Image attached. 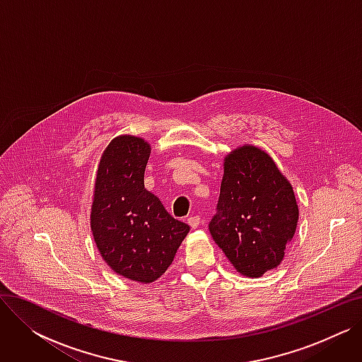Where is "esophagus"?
<instances>
[{"mask_svg":"<svg viewBox=\"0 0 362 362\" xmlns=\"http://www.w3.org/2000/svg\"><path fill=\"white\" fill-rule=\"evenodd\" d=\"M187 223H189V226L192 227V229H197V227L201 223V218H199V216H192V217L187 218Z\"/></svg>","mask_w":362,"mask_h":362,"instance_id":"obj_1","label":"esophagus"}]
</instances>
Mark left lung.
Listing matches in <instances>:
<instances>
[{"label":"left lung","instance_id":"left-lung-1","mask_svg":"<svg viewBox=\"0 0 362 362\" xmlns=\"http://www.w3.org/2000/svg\"><path fill=\"white\" fill-rule=\"evenodd\" d=\"M210 233L235 270L261 277L283 261L298 226L293 187L264 149L245 144L224 157Z\"/></svg>","mask_w":362,"mask_h":362}]
</instances>
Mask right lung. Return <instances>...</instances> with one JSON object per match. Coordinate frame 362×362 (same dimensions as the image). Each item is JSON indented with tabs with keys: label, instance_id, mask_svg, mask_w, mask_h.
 <instances>
[{
	"label": "right lung",
	"instance_id": "obj_1",
	"mask_svg": "<svg viewBox=\"0 0 362 362\" xmlns=\"http://www.w3.org/2000/svg\"><path fill=\"white\" fill-rule=\"evenodd\" d=\"M151 145L119 135L98 163L90 205V230L108 267L129 280L148 284L173 262L189 226L171 217L145 189Z\"/></svg>",
	"mask_w": 362,
	"mask_h": 362
}]
</instances>
